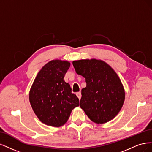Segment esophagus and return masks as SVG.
<instances>
[{
	"label": "esophagus",
	"instance_id": "34e87169",
	"mask_svg": "<svg viewBox=\"0 0 152 152\" xmlns=\"http://www.w3.org/2000/svg\"><path fill=\"white\" fill-rule=\"evenodd\" d=\"M76 95H77L78 99H81V92H77V93H76Z\"/></svg>",
	"mask_w": 152,
	"mask_h": 152
}]
</instances>
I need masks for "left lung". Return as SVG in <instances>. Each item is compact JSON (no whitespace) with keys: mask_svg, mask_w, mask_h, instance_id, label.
<instances>
[{"mask_svg":"<svg viewBox=\"0 0 152 152\" xmlns=\"http://www.w3.org/2000/svg\"><path fill=\"white\" fill-rule=\"evenodd\" d=\"M77 75L86 79L81 90L80 107L90 119L104 124L113 119L123 105V85L114 69L105 62L96 59L72 62Z\"/></svg>","mask_w":152,"mask_h":152,"instance_id":"obj_1","label":"left lung"}]
</instances>
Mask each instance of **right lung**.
<instances>
[{"instance_id":"add662e5","label":"right lung","mask_w":152,"mask_h":152,"mask_svg":"<svg viewBox=\"0 0 152 152\" xmlns=\"http://www.w3.org/2000/svg\"><path fill=\"white\" fill-rule=\"evenodd\" d=\"M69 67L67 61H51L39 71L31 86L30 104L38 118L46 125H64L72 110L80 105L70 85L64 80Z\"/></svg>"}]
</instances>
